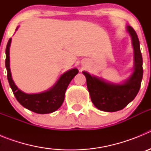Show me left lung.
<instances>
[{
    "label": "left lung",
    "mask_w": 151,
    "mask_h": 151,
    "mask_svg": "<svg viewBox=\"0 0 151 151\" xmlns=\"http://www.w3.org/2000/svg\"><path fill=\"white\" fill-rule=\"evenodd\" d=\"M127 30L132 39L134 52V71L130 78L122 85H113L83 72L86 77L87 88L94 106L105 112H116L122 110L134 100L141 88L143 77V60L140 50L138 35L132 27Z\"/></svg>",
    "instance_id": "8db88e82"
}]
</instances>
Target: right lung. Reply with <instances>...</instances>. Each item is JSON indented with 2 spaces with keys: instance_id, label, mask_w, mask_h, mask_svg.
I'll return each mask as SVG.
<instances>
[{
  "instance_id": "obj_1",
  "label": "right lung",
  "mask_w": 151,
  "mask_h": 151,
  "mask_svg": "<svg viewBox=\"0 0 151 151\" xmlns=\"http://www.w3.org/2000/svg\"><path fill=\"white\" fill-rule=\"evenodd\" d=\"M11 38L9 39L6 47V65L7 71V79L10 86L18 102L25 108L31 111L39 114H45L54 112L59 109L62 105L65 97V92L71 80L78 74V70L77 69H73L64 73L61 76L58 82L54 87L49 91L42 92L40 94H28L22 92L13 82L11 77V73L10 69V46Z\"/></svg>"
}]
</instances>
